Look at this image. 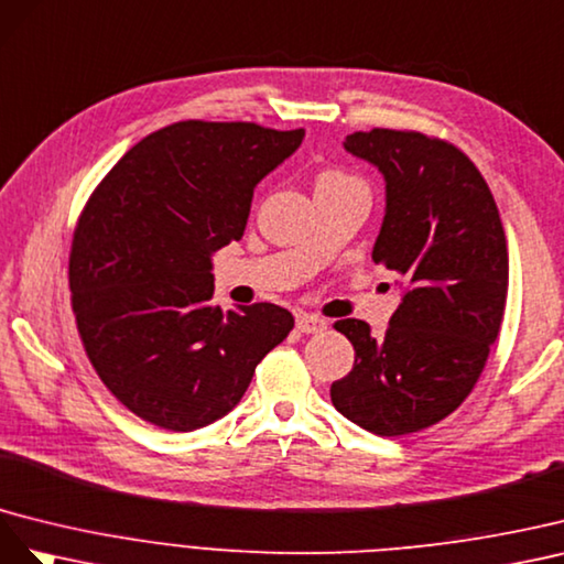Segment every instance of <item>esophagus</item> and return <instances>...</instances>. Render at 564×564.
Here are the masks:
<instances>
[{"label":"esophagus","instance_id":"1","mask_svg":"<svg viewBox=\"0 0 564 564\" xmlns=\"http://www.w3.org/2000/svg\"><path fill=\"white\" fill-rule=\"evenodd\" d=\"M295 326H297L300 333H321V330H326L328 324L324 318H318L316 314H300L297 321H295Z\"/></svg>","mask_w":564,"mask_h":564}]
</instances>
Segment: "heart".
I'll use <instances>...</instances> for the list:
<instances>
[{
	"label": "heart",
	"mask_w": 564,
	"mask_h": 564,
	"mask_svg": "<svg viewBox=\"0 0 564 564\" xmlns=\"http://www.w3.org/2000/svg\"><path fill=\"white\" fill-rule=\"evenodd\" d=\"M345 180H351V176H347L345 172H324L318 176V182H345Z\"/></svg>",
	"instance_id": "b5f03b06"
}]
</instances>
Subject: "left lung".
I'll return each instance as SVG.
<instances>
[{
  "instance_id": "left-lung-1",
  "label": "left lung",
  "mask_w": 564,
  "mask_h": 564,
  "mask_svg": "<svg viewBox=\"0 0 564 564\" xmlns=\"http://www.w3.org/2000/svg\"><path fill=\"white\" fill-rule=\"evenodd\" d=\"M345 149L388 182L373 262L401 273L406 295L380 337L366 321H335L354 366L330 399L359 427L401 437L454 413L485 371L508 297L506 231L485 176L452 141L373 127Z\"/></svg>"
}]
</instances>
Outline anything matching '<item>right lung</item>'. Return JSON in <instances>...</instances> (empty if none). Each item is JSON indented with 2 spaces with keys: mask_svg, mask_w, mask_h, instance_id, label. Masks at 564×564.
<instances>
[{
  "mask_svg": "<svg viewBox=\"0 0 564 564\" xmlns=\"http://www.w3.org/2000/svg\"><path fill=\"white\" fill-rule=\"evenodd\" d=\"M302 137L257 122H174L91 191L68 260L73 314L96 376L141 421L172 432L215 423L293 330L279 304L213 307L210 254L240 240L254 186Z\"/></svg>",
  "mask_w": 564,
  "mask_h": 564,
  "instance_id": "obj_1",
  "label": "right lung"
}]
</instances>
